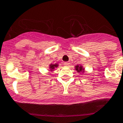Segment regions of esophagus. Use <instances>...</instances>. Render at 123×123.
<instances>
[{
    "mask_svg": "<svg viewBox=\"0 0 123 123\" xmlns=\"http://www.w3.org/2000/svg\"><path fill=\"white\" fill-rule=\"evenodd\" d=\"M64 65L66 66H69L70 65V63L69 62H64Z\"/></svg>",
    "mask_w": 123,
    "mask_h": 123,
    "instance_id": "obj_1",
    "label": "esophagus"
}]
</instances>
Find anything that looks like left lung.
<instances>
[{"label": "left lung", "mask_w": 123, "mask_h": 123, "mask_svg": "<svg viewBox=\"0 0 123 123\" xmlns=\"http://www.w3.org/2000/svg\"><path fill=\"white\" fill-rule=\"evenodd\" d=\"M76 70L78 72V73H79V72H82V73H83L84 69V68H82V67L81 66H79L77 65V66H76Z\"/></svg>", "instance_id": "obj_1"}]
</instances>
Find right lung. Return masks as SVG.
<instances>
[{
  "label": "right lung",
  "mask_w": 123,
  "mask_h": 123,
  "mask_svg": "<svg viewBox=\"0 0 123 123\" xmlns=\"http://www.w3.org/2000/svg\"><path fill=\"white\" fill-rule=\"evenodd\" d=\"M58 66V64H50L49 68L50 69V71H52L53 69H54V68H57V67Z\"/></svg>",
  "instance_id": "obj_1"
}]
</instances>
